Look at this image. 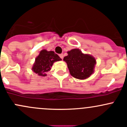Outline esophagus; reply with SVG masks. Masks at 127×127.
Here are the masks:
<instances>
[{
	"label": "esophagus",
	"instance_id": "34e87169",
	"mask_svg": "<svg viewBox=\"0 0 127 127\" xmlns=\"http://www.w3.org/2000/svg\"><path fill=\"white\" fill-rule=\"evenodd\" d=\"M59 57H61V58L62 59H64V55H63V54H59Z\"/></svg>",
	"mask_w": 127,
	"mask_h": 127
}]
</instances>
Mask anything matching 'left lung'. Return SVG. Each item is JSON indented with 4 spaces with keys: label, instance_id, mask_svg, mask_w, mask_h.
<instances>
[{
    "label": "left lung",
    "instance_id": "8db88e82",
    "mask_svg": "<svg viewBox=\"0 0 127 127\" xmlns=\"http://www.w3.org/2000/svg\"><path fill=\"white\" fill-rule=\"evenodd\" d=\"M68 56L64 58L67 64L70 74L79 79H85L94 72L96 60L89 54H83L79 49L68 51Z\"/></svg>",
    "mask_w": 127,
    "mask_h": 127
}]
</instances>
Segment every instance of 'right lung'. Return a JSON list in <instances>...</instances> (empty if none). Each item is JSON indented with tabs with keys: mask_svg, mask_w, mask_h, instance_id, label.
<instances>
[{
	"mask_svg": "<svg viewBox=\"0 0 127 127\" xmlns=\"http://www.w3.org/2000/svg\"><path fill=\"white\" fill-rule=\"evenodd\" d=\"M61 59L54 51H48L43 49L35 59L32 70L38 75L46 76V73L51 70L53 64L57 61H61Z\"/></svg>",
	"mask_w": 127,
	"mask_h": 127,
	"instance_id": "1",
	"label": "right lung"
}]
</instances>
